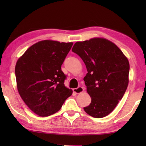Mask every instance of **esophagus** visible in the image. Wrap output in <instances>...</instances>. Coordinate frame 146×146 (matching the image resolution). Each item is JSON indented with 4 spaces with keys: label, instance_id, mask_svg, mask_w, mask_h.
<instances>
[{
    "label": "esophagus",
    "instance_id": "esophagus-1",
    "mask_svg": "<svg viewBox=\"0 0 146 146\" xmlns=\"http://www.w3.org/2000/svg\"><path fill=\"white\" fill-rule=\"evenodd\" d=\"M73 90L74 93H75L76 94H80V93L83 92V90H84V89H83V88L82 87V86H78V88H74Z\"/></svg>",
    "mask_w": 146,
    "mask_h": 146
}]
</instances>
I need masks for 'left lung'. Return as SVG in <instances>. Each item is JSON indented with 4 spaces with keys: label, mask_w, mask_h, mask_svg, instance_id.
<instances>
[{
    "label": "left lung",
    "mask_w": 146,
    "mask_h": 146,
    "mask_svg": "<svg viewBox=\"0 0 146 146\" xmlns=\"http://www.w3.org/2000/svg\"><path fill=\"white\" fill-rule=\"evenodd\" d=\"M72 51L82 58L88 71L83 80L92 101L83 109L93 117L107 116L127 88V58L114 43L103 38L76 42Z\"/></svg>",
    "instance_id": "1"
}]
</instances>
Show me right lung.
Segmentation results:
<instances>
[{
  "label": "right lung",
  "mask_w": 146,
  "mask_h": 146,
  "mask_svg": "<svg viewBox=\"0 0 146 146\" xmlns=\"http://www.w3.org/2000/svg\"><path fill=\"white\" fill-rule=\"evenodd\" d=\"M73 42L44 40L36 43L19 59L15 68L17 90L27 107L36 114L47 117L60 110L72 90L61 65Z\"/></svg>",
  "instance_id": "add662e5"
}]
</instances>
